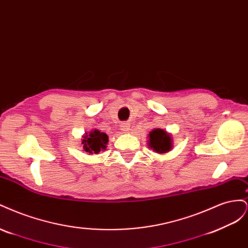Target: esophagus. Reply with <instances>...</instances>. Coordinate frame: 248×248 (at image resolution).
<instances>
[{"label": "esophagus", "instance_id": "obj_1", "mask_svg": "<svg viewBox=\"0 0 248 248\" xmlns=\"http://www.w3.org/2000/svg\"><path fill=\"white\" fill-rule=\"evenodd\" d=\"M129 128H130V125H129L128 123H123V124L121 125V130H122V131H124V132L128 131V130H129Z\"/></svg>", "mask_w": 248, "mask_h": 248}]
</instances>
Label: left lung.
<instances>
[{"instance_id":"left-lung-1","label":"left lung","mask_w":248,"mask_h":248,"mask_svg":"<svg viewBox=\"0 0 248 248\" xmlns=\"http://www.w3.org/2000/svg\"><path fill=\"white\" fill-rule=\"evenodd\" d=\"M170 138L162 129H154L150 132L149 146L157 153H166L171 148Z\"/></svg>"}]
</instances>
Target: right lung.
<instances>
[{
  "instance_id": "right-lung-1",
  "label": "right lung",
  "mask_w": 248,
  "mask_h": 248,
  "mask_svg": "<svg viewBox=\"0 0 248 248\" xmlns=\"http://www.w3.org/2000/svg\"><path fill=\"white\" fill-rule=\"evenodd\" d=\"M108 138L106 133L99 130L91 131V133L86 134L85 140H82L84 150L88 153H99L101 150L106 149Z\"/></svg>"
}]
</instances>
